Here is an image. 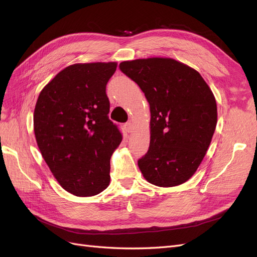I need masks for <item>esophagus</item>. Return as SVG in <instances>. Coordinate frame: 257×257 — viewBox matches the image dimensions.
<instances>
[{"label": "esophagus", "instance_id": "obj_1", "mask_svg": "<svg viewBox=\"0 0 257 257\" xmlns=\"http://www.w3.org/2000/svg\"><path fill=\"white\" fill-rule=\"evenodd\" d=\"M124 128H125L127 133H130V132H132V128H133V125H132L131 122H126L125 124H124Z\"/></svg>", "mask_w": 257, "mask_h": 257}]
</instances>
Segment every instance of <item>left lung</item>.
<instances>
[{
  "mask_svg": "<svg viewBox=\"0 0 257 257\" xmlns=\"http://www.w3.org/2000/svg\"><path fill=\"white\" fill-rule=\"evenodd\" d=\"M119 67L139 85L150 105V146L138 160L146 180L164 188L188 181L215 131L212 91L195 69L174 59L124 61Z\"/></svg>",
  "mask_w": 257,
  "mask_h": 257,
  "instance_id": "1",
  "label": "left lung"
}]
</instances>
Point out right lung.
<instances>
[{"label":"right lung","instance_id":"add662e5","mask_svg":"<svg viewBox=\"0 0 257 257\" xmlns=\"http://www.w3.org/2000/svg\"><path fill=\"white\" fill-rule=\"evenodd\" d=\"M115 69L114 62L67 66L37 98V146L60 185L76 196L96 195L110 182V158L122 142L106 94Z\"/></svg>","mask_w":257,"mask_h":257}]
</instances>
